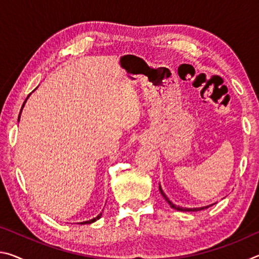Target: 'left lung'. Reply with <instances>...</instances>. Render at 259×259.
<instances>
[{
  "instance_id": "left-lung-1",
  "label": "left lung",
  "mask_w": 259,
  "mask_h": 259,
  "mask_svg": "<svg viewBox=\"0 0 259 259\" xmlns=\"http://www.w3.org/2000/svg\"><path fill=\"white\" fill-rule=\"evenodd\" d=\"M159 190H160V192H161V194H162V196H163V198L165 199V201L166 202H168L169 204H170V207H171L172 209H176V210H179V211H199V210H203V209H207V208H209L210 205H212V204H210V205H207V207H201V208H183V207H179V205H176V204H174L171 201H170L169 199H168V196H166L165 194H164V192L162 191V188H161V186H159Z\"/></svg>"
}]
</instances>
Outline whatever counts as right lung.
I'll return each instance as SVG.
<instances>
[{"label": "right lung", "mask_w": 259, "mask_h": 259, "mask_svg": "<svg viewBox=\"0 0 259 259\" xmlns=\"http://www.w3.org/2000/svg\"><path fill=\"white\" fill-rule=\"evenodd\" d=\"M29 95H30V94H29ZM29 95H28V97H29ZM28 97L26 98V100L28 99ZM26 100H25L24 104H23V107H24V105H25V103H26ZM23 107H21V109H23ZM20 113H21V111H20ZM19 117H20V114H19ZM19 117H18V121H19ZM100 217H102V212H100V213L98 214V216L96 217V218H93V219H90V221H87V222H82V223H80V224H82V225H83V224H91V223L96 222V221H97V219H99Z\"/></svg>", "instance_id": "1"}]
</instances>
